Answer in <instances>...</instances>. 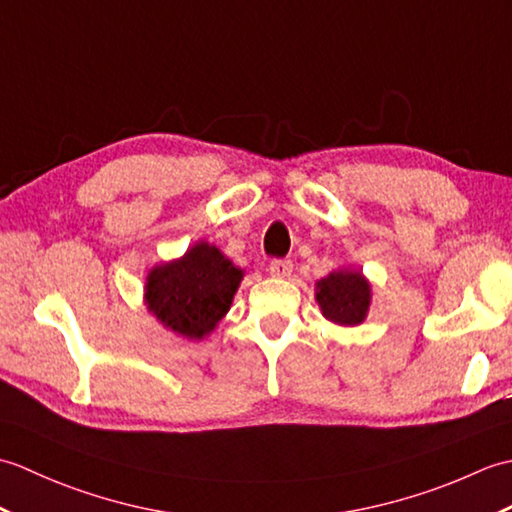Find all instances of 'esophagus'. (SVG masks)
<instances>
[{"instance_id": "1", "label": "esophagus", "mask_w": 512, "mask_h": 512, "mask_svg": "<svg viewBox=\"0 0 512 512\" xmlns=\"http://www.w3.org/2000/svg\"><path fill=\"white\" fill-rule=\"evenodd\" d=\"M270 275L277 277V279H286L292 275V262L290 259H273L270 262Z\"/></svg>"}]
</instances>
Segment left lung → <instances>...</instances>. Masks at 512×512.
Returning <instances> with one entry per match:
<instances>
[{
    "label": "left lung",
    "instance_id": "obj_1",
    "mask_svg": "<svg viewBox=\"0 0 512 512\" xmlns=\"http://www.w3.org/2000/svg\"><path fill=\"white\" fill-rule=\"evenodd\" d=\"M314 297H317L321 314L330 323L354 328L367 319L369 306H372V284L363 270L343 266L317 281Z\"/></svg>",
    "mask_w": 512,
    "mask_h": 512
}]
</instances>
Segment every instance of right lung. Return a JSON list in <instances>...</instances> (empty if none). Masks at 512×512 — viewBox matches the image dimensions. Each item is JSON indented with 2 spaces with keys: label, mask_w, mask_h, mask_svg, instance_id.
<instances>
[{
  "label": "right lung",
  "mask_w": 512,
  "mask_h": 512,
  "mask_svg": "<svg viewBox=\"0 0 512 512\" xmlns=\"http://www.w3.org/2000/svg\"><path fill=\"white\" fill-rule=\"evenodd\" d=\"M242 279V268L200 239L182 257L149 268L145 306L162 328L187 341H202L231 310Z\"/></svg>",
  "instance_id": "1"
}]
</instances>
